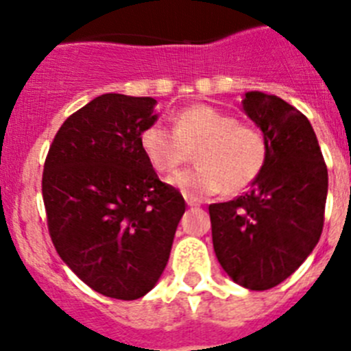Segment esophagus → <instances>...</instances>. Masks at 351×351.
Returning <instances> with one entry per match:
<instances>
[{
  "label": "esophagus",
  "instance_id": "1",
  "mask_svg": "<svg viewBox=\"0 0 351 351\" xmlns=\"http://www.w3.org/2000/svg\"><path fill=\"white\" fill-rule=\"evenodd\" d=\"M184 200H186V204H188V206L190 207H197V206H200V200H198V198H195V197H191V195H184Z\"/></svg>",
  "mask_w": 351,
  "mask_h": 351
}]
</instances>
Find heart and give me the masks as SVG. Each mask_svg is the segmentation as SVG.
<instances>
[{
  "instance_id": "heart-1",
  "label": "heart",
  "mask_w": 351,
  "mask_h": 351,
  "mask_svg": "<svg viewBox=\"0 0 351 351\" xmlns=\"http://www.w3.org/2000/svg\"><path fill=\"white\" fill-rule=\"evenodd\" d=\"M141 147L160 173H172L195 153L198 165L170 179L191 197L218 191L237 195L247 190L260 178L269 158L262 130L204 104L181 108L173 116V130L158 123L145 126Z\"/></svg>"
}]
</instances>
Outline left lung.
<instances>
[{
  "label": "left lung",
  "instance_id": "left-lung-1",
  "mask_svg": "<svg viewBox=\"0 0 351 351\" xmlns=\"http://www.w3.org/2000/svg\"><path fill=\"white\" fill-rule=\"evenodd\" d=\"M243 107L267 138V165L250 191L210 204L213 246L235 283L269 290L293 274L320 241L327 165L311 123L295 107L258 91L246 93Z\"/></svg>",
  "mask_w": 351,
  "mask_h": 351
}]
</instances>
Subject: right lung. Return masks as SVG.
Returning <instances> with one entry per match:
<instances>
[{
	"label": "right lung",
	"instance_id": "right-lung-1",
	"mask_svg": "<svg viewBox=\"0 0 351 351\" xmlns=\"http://www.w3.org/2000/svg\"><path fill=\"white\" fill-rule=\"evenodd\" d=\"M156 100L96 96L56 133L42 176L58 255L105 297L141 299L160 280L186 204L141 147Z\"/></svg>",
	"mask_w": 351,
	"mask_h": 351
}]
</instances>
